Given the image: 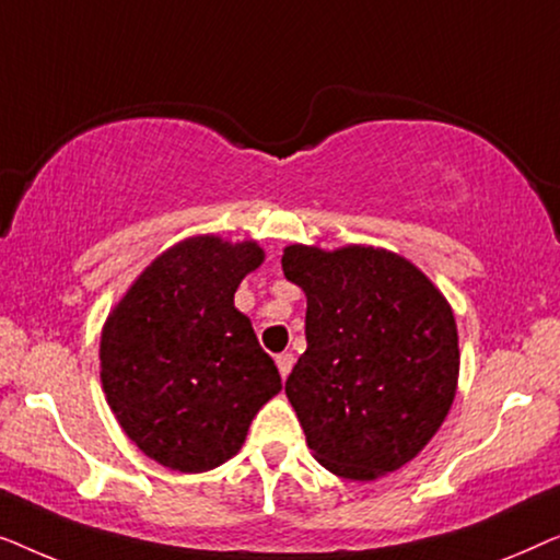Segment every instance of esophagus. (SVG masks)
I'll list each match as a JSON object with an SVG mask.
<instances>
[{"mask_svg": "<svg viewBox=\"0 0 560 560\" xmlns=\"http://www.w3.org/2000/svg\"><path fill=\"white\" fill-rule=\"evenodd\" d=\"M293 362H295V357L288 354V351H282V354L275 357V364H278L282 380H285L288 374H290V370H293Z\"/></svg>", "mask_w": 560, "mask_h": 560, "instance_id": "esophagus-1", "label": "esophagus"}]
</instances>
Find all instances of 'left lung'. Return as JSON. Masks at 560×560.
I'll return each instance as SVG.
<instances>
[{"label": "left lung", "instance_id": "8db88e82", "mask_svg": "<svg viewBox=\"0 0 560 560\" xmlns=\"http://www.w3.org/2000/svg\"><path fill=\"white\" fill-rule=\"evenodd\" d=\"M282 272L308 298L305 341L285 382L308 448L336 477L408 464L454 402L456 320L418 267L387 249L293 244Z\"/></svg>", "mask_w": 560, "mask_h": 560}]
</instances>
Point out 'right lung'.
Returning <instances> with one entry per match:
<instances>
[{"mask_svg":"<svg viewBox=\"0 0 560 560\" xmlns=\"http://www.w3.org/2000/svg\"><path fill=\"white\" fill-rule=\"evenodd\" d=\"M255 242L196 236L144 270L102 334V382L119 425L150 458L198 474L242 448L280 372L234 308Z\"/></svg>","mask_w":560,"mask_h":560,"instance_id":"obj_1","label":"right lung"}]
</instances>
